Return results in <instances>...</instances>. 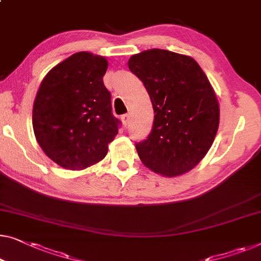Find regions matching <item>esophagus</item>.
Here are the masks:
<instances>
[{"label":"esophagus","mask_w":261,"mask_h":261,"mask_svg":"<svg viewBox=\"0 0 261 261\" xmlns=\"http://www.w3.org/2000/svg\"><path fill=\"white\" fill-rule=\"evenodd\" d=\"M121 119H122V122H123L124 126H128V124H129V122H130V115L129 114L122 115Z\"/></svg>","instance_id":"esophagus-1"}]
</instances>
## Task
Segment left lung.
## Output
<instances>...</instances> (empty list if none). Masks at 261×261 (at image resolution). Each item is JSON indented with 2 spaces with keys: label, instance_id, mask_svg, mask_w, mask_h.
<instances>
[{
  "label": "left lung",
  "instance_id": "left-lung-1",
  "mask_svg": "<svg viewBox=\"0 0 261 261\" xmlns=\"http://www.w3.org/2000/svg\"><path fill=\"white\" fill-rule=\"evenodd\" d=\"M128 67L142 81L155 114L148 137L135 143L141 161L165 176L191 171L219 127L218 99L206 74L194 59L165 49L135 54Z\"/></svg>",
  "mask_w": 261,
  "mask_h": 261
}]
</instances>
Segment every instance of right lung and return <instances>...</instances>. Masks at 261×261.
Listing matches in <instances>:
<instances>
[{
  "mask_svg": "<svg viewBox=\"0 0 261 261\" xmlns=\"http://www.w3.org/2000/svg\"><path fill=\"white\" fill-rule=\"evenodd\" d=\"M107 67L102 56L80 51L41 82L33 108L34 133L43 152L63 168L84 169L102 160L121 126L102 80Z\"/></svg>",
  "mask_w": 261,
  "mask_h": 261,
  "instance_id": "add662e5",
  "label": "right lung"
}]
</instances>
